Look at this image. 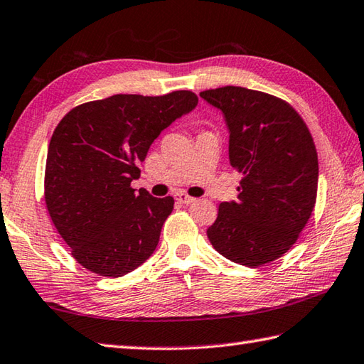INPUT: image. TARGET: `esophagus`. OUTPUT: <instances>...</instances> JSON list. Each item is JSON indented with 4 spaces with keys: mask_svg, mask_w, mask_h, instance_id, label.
<instances>
[{
    "mask_svg": "<svg viewBox=\"0 0 364 364\" xmlns=\"http://www.w3.org/2000/svg\"><path fill=\"white\" fill-rule=\"evenodd\" d=\"M175 198H176L178 203H183V205H191V203L196 202L194 197H189L186 194H183V192H180V194H176Z\"/></svg>",
    "mask_w": 364,
    "mask_h": 364,
    "instance_id": "1",
    "label": "esophagus"
}]
</instances>
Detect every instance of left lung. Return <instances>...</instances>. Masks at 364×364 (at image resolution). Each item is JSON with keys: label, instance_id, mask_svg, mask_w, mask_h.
<instances>
[{"label": "left lung", "instance_id": "8db88e82", "mask_svg": "<svg viewBox=\"0 0 364 364\" xmlns=\"http://www.w3.org/2000/svg\"><path fill=\"white\" fill-rule=\"evenodd\" d=\"M200 97L223 112L229 159L243 175L238 198L219 205L206 235L219 254L240 265L279 259L316 205L318 161L309 129L287 102L265 92L223 87Z\"/></svg>", "mask_w": 364, "mask_h": 364}]
</instances>
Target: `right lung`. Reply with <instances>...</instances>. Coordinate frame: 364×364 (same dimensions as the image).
<instances>
[{
  "label": "right lung",
  "mask_w": 364,
  "mask_h": 364,
  "mask_svg": "<svg viewBox=\"0 0 364 364\" xmlns=\"http://www.w3.org/2000/svg\"><path fill=\"white\" fill-rule=\"evenodd\" d=\"M197 96L115 95L75 107L50 140L46 203L74 259L92 273L119 277L146 262L173 210L131 181L159 134L196 109Z\"/></svg>",
  "instance_id": "obj_1"
}]
</instances>
